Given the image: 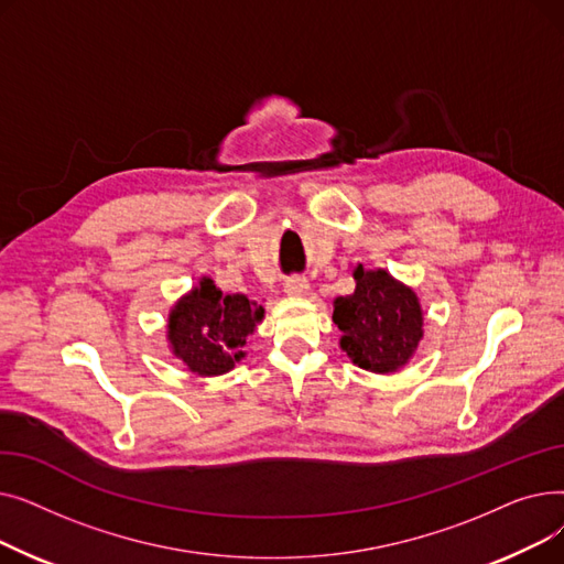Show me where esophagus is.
Here are the masks:
<instances>
[{
  "mask_svg": "<svg viewBox=\"0 0 564 564\" xmlns=\"http://www.w3.org/2000/svg\"><path fill=\"white\" fill-rule=\"evenodd\" d=\"M308 290H311V283L304 276H292L285 281V292L290 297H306Z\"/></svg>",
  "mask_w": 564,
  "mask_h": 564,
  "instance_id": "34e87169",
  "label": "esophagus"
}]
</instances>
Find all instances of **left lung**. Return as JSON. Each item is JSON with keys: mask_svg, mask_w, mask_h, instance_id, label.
Returning <instances> with one entry per match:
<instances>
[{"mask_svg": "<svg viewBox=\"0 0 564 564\" xmlns=\"http://www.w3.org/2000/svg\"><path fill=\"white\" fill-rule=\"evenodd\" d=\"M351 276L357 281L354 292L334 300L340 349L364 370L398 372L413 359L425 334L419 294L381 267L366 270L359 262Z\"/></svg>", "mask_w": 564, "mask_h": 564, "instance_id": "obj_1", "label": "left lung"}]
</instances>
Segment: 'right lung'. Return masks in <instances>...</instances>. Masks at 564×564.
<instances>
[{
  "label": "right lung",
  "instance_id": "obj_1",
  "mask_svg": "<svg viewBox=\"0 0 564 564\" xmlns=\"http://www.w3.org/2000/svg\"><path fill=\"white\" fill-rule=\"evenodd\" d=\"M262 317L264 308L247 294H224L203 276L169 311V349L198 377L226 375L247 357V338Z\"/></svg>",
  "mask_w": 564,
  "mask_h": 564
}]
</instances>
